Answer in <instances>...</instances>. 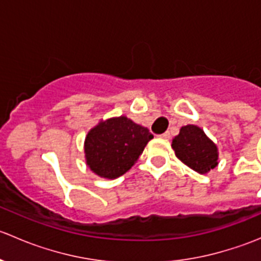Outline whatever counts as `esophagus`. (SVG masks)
I'll list each match as a JSON object with an SVG mask.
<instances>
[{"mask_svg": "<svg viewBox=\"0 0 261 261\" xmlns=\"http://www.w3.org/2000/svg\"><path fill=\"white\" fill-rule=\"evenodd\" d=\"M160 138H163V139H169V138H170V133H169V131H167V133L162 134V135H160Z\"/></svg>", "mask_w": 261, "mask_h": 261, "instance_id": "obj_1", "label": "esophagus"}]
</instances>
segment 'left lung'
I'll return each mask as SVG.
<instances>
[{
    "label": "left lung",
    "instance_id": "1",
    "mask_svg": "<svg viewBox=\"0 0 261 261\" xmlns=\"http://www.w3.org/2000/svg\"><path fill=\"white\" fill-rule=\"evenodd\" d=\"M173 150L178 159L199 174H206L218 164L216 144L196 125H187L173 139Z\"/></svg>",
    "mask_w": 261,
    "mask_h": 261
}]
</instances>
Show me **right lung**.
<instances>
[{"mask_svg": "<svg viewBox=\"0 0 261 261\" xmlns=\"http://www.w3.org/2000/svg\"><path fill=\"white\" fill-rule=\"evenodd\" d=\"M152 138L126 116L99 121L86 136V163L98 177L115 179L131 169Z\"/></svg>", "mask_w": 261, "mask_h": 261, "instance_id": "1", "label": "right lung"}]
</instances>
